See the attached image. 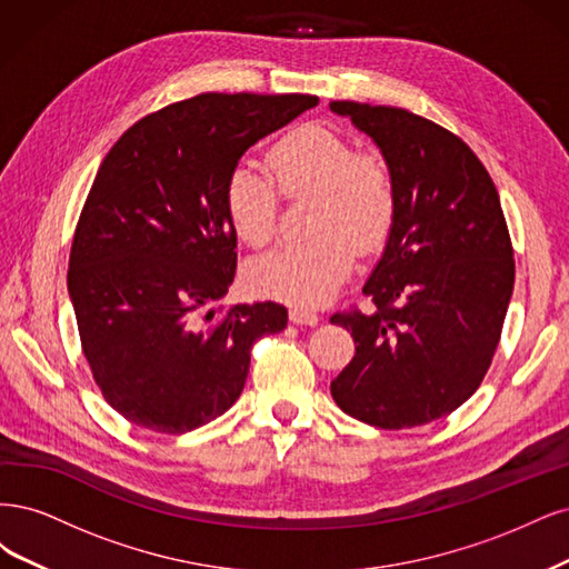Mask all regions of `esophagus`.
I'll return each mask as SVG.
<instances>
[{
  "instance_id": "obj_1",
  "label": "esophagus",
  "mask_w": 569,
  "mask_h": 569,
  "mask_svg": "<svg viewBox=\"0 0 569 569\" xmlns=\"http://www.w3.org/2000/svg\"><path fill=\"white\" fill-rule=\"evenodd\" d=\"M288 317H290L292 323H298V326H317L321 321V317L317 315V311L315 309H307V307H290Z\"/></svg>"
}]
</instances>
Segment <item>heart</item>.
<instances>
[{"label":"heart","mask_w":569,"mask_h":569,"mask_svg":"<svg viewBox=\"0 0 569 569\" xmlns=\"http://www.w3.org/2000/svg\"><path fill=\"white\" fill-rule=\"evenodd\" d=\"M277 184L250 162L227 177L224 208L241 241L267 246L279 229L281 193L315 196L307 243L271 250L248 267L254 292L290 305H321L347 279L359 252L378 250L395 222V181L378 151L355 146L326 124L305 122L271 143L267 153ZM280 189L277 190L276 187Z\"/></svg>","instance_id":"1"}]
</instances>
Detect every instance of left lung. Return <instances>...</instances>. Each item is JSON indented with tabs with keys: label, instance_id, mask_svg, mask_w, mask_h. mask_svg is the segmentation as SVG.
Returning a JSON list of instances; mask_svg holds the SVG:
<instances>
[{
	"label": "left lung",
	"instance_id": "obj_1",
	"mask_svg": "<svg viewBox=\"0 0 569 569\" xmlns=\"http://www.w3.org/2000/svg\"><path fill=\"white\" fill-rule=\"evenodd\" d=\"M388 160L395 222L363 286L371 311L331 323L355 338V357L331 382L336 405L382 430L432 423L480 388L516 283L499 191L470 146L395 106L331 101Z\"/></svg>",
	"mask_w": 569,
	"mask_h": 569
}]
</instances>
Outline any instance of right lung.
I'll use <instances>...</instances> for the list:
<instances>
[{"label":"right lung","instance_id":"add662e5","mask_svg":"<svg viewBox=\"0 0 569 569\" xmlns=\"http://www.w3.org/2000/svg\"><path fill=\"white\" fill-rule=\"evenodd\" d=\"M311 94L208 91L127 130L89 189L72 236L68 292L103 399L130 423L191 432L231 409L250 350L279 333V302L210 309L236 273L227 177Z\"/></svg>","mask_w":569,"mask_h":569}]
</instances>
